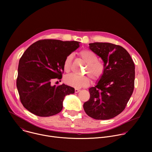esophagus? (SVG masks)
Returning a JSON list of instances; mask_svg holds the SVG:
<instances>
[{"label":"esophagus","instance_id":"esophagus-1","mask_svg":"<svg viewBox=\"0 0 152 152\" xmlns=\"http://www.w3.org/2000/svg\"><path fill=\"white\" fill-rule=\"evenodd\" d=\"M80 91V90H79V89H77V88H75V92L76 93H79Z\"/></svg>","mask_w":152,"mask_h":152}]
</instances>
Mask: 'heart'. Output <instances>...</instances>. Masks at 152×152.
I'll use <instances>...</instances> for the list:
<instances>
[{"label": "heart", "instance_id": "1", "mask_svg": "<svg viewBox=\"0 0 152 152\" xmlns=\"http://www.w3.org/2000/svg\"><path fill=\"white\" fill-rule=\"evenodd\" d=\"M80 57L87 64L85 72L87 73L93 80H98L103 76L105 72L104 64L98 60L97 55L90 50H82L79 52ZM73 55H68L64 59L63 69L65 72H68L70 70ZM66 84L79 88L88 86L90 83V77L86 75H77L71 73L64 78Z\"/></svg>", "mask_w": 152, "mask_h": 152}]
</instances>
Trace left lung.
Wrapping results in <instances>:
<instances>
[{
  "instance_id": "left-lung-1",
  "label": "left lung",
  "mask_w": 152,
  "mask_h": 152,
  "mask_svg": "<svg viewBox=\"0 0 152 152\" xmlns=\"http://www.w3.org/2000/svg\"><path fill=\"white\" fill-rule=\"evenodd\" d=\"M90 49L104 62L105 72L97 85L89 89L83 103L86 114L96 120L111 119L125 109L134 89L135 64L123 47L109 42H93Z\"/></svg>"
}]
</instances>
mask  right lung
I'll use <instances>...</instances> for the list:
<instances>
[{"mask_svg": "<svg viewBox=\"0 0 152 152\" xmlns=\"http://www.w3.org/2000/svg\"><path fill=\"white\" fill-rule=\"evenodd\" d=\"M79 47V42L41 39L31 45L20 59L17 88L23 106L39 117L56 115L62 110L64 97L75 93L65 84L51 85L61 79L66 58Z\"/></svg>", "mask_w": 152, "mask_h": 152, "instance_id": "1", "label": "right lung"}]
</instances>
